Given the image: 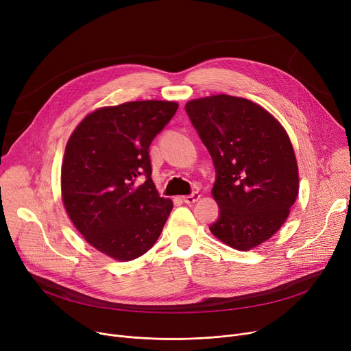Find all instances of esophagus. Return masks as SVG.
<instances>
[{
	"mask_svg": "<svg viewBox=\"0 0 351 351\" xmlns=\"http://www.w3.org/2000/svg\"><path fill=\"white\" fill-rule=\"evenodd\" d=\"M199 197H200L199 192H192L191 195L183 196V197H182V200L185 202V204H188V205H192V204H195V202H197V200H199Z\"/></svg>",
	"mask_w": 351,
	"mask_h": 351,
	"instance_id": "1",
	"label": "esophagus"
}]
</instances>
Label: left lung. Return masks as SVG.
I'll use <instances>...</instances> for the list:
<instances>
[{
  "mask_svg": "<svg viewBox=\"0 0 351 351\" xmlns=\"http://www.w3.org/2000/svg\"><path fill=\"white\" fill-rule=\"evenodd\" d=\"M185 109L215 165L219 217L209 229L230 247L250 250L280 229L298 197L291 142L266 109L245 98L213 95Z\"/></svg>",
  "mask_w": 351,
  "mask_h": 351,
  "instance_id": "1",
  "label": "left lung"
}]
</instances>
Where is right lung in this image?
Returning a JSON list of instances; mask_svg holds the SVG:
<instances>
[{
	"instance_id": "obj_1",
	"label": "right lung",
	"mask_w": 351,
	"mask_h": 351,
	"mask_svg": "<svg viewBox=\"0 0 351 351\" xmlns=\"http://www.w3.org/2000/svg\"><path fill=\"white\" fill-rule=\"evenodd\" d=\"M176 109L169 101L101 108L66 143L61 171L66 213L90 246L117 261L149 250L173 208L154 185L149 146Z\"/></svg>"
}]
</instances>
